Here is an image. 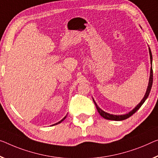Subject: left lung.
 I'll use <instances>...</instances> for the list:
<instances>
[{"label":"left lung","mask_w":158,"mask_h":158,"mask_svg":"<svg viewBox=\"0 0 158 158\" xmlns=\"http://www.w3.org/2000/svg\"><path fill=\"white\" fill-rule=\"evenodd\" d=\"M149 53H150V64H151L152 65V53L151 51H150V48H149ZM153 73H152V66L150 68V78H149V82H148V86L146 93L145 94L144 98H143V99L140 101V102L138 104V105L135 106V107L133 109L132 111H131L130 112H128V114H123V115H113V114H110L106 113L105 111H104L103 110H102L98 106V104H96L95 102L93 99L94 104H95L97 110H98V112L99 114H100L103 118H106V119H109V120H113V121H122L124 119H127V118H129L131 116H132L133 114L135 113V111H137L140 106H142V104L145 102V101L146 100V99L148 97L150 92L151 90V87H152V80H153Z\"/></svg>","instance_id":"8db88e82"}]
</instances>
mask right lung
<instances>
[{
    "label": "right lung",
    "mask_w": 158,
    "mask_h": 158,
    "mask_svg": "<svg viewBox=\"0 0 158 158\" xmlns=\"http://www.w3.org/2000/svg\"><path fill=\"white\" fill-rule=\"evenodd\" d=\"M65 117H66V116H65V117H64V118H63V119H61V120H60V121H59V122H58V123H55V124H54V125H56V124H58V123H60V122H62V121H64V120L65 119Z\"/></svg>",
    "instance_id": "obj_1"
}]
</instances>
